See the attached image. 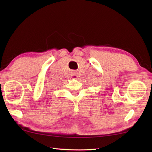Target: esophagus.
<instances>
[{
	"instance_id": "obj_1",
	"label": "esophagus",
	"mask_w": 152,
	"mask_h": 152,
	"mask_svg": "<svg viewBox=\"0 0 152 152\" xmlns=\"http://www.w3.org/2000/svg\"><path fill=\"white\" fill-rule=\"evenodd\" d=\"M71 78L72 79H77L78 78V76H77V74L75 72H73L71 74Z\"/></svg>"
}]
</instances>
